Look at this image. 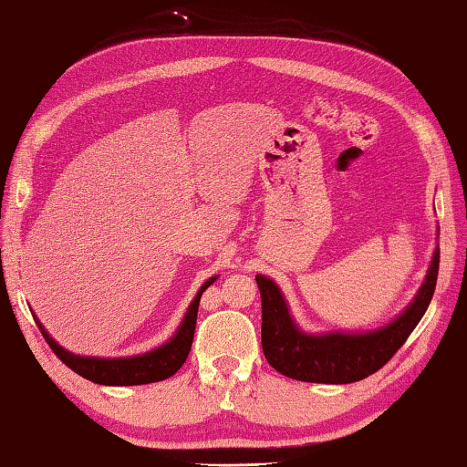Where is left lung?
Here are the masks:
<instances>
[{
    "label": "left lung",
    "mask_w": 467,
    "mask_h": 467,
    "mask_svg": "<svg viewBox=\"0 0 467 467\" xmlns=\"http://www.w3.org/2000/svg\"><path fill=\"white\" fill-rule=\"evenodd\" d=\"M440 237V227H438ZM440 269V244L431 254L426 277L400 316L366 331H306L289 312L285 296L272 277L255 275L262 294V348L269 366L292 379L312 383H354L376 374L403 341L433 297Z\"/></svg>",
    "instance_id": "left-lung-1"
}]
</instances>
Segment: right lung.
Returning <instances> with one entry per match:
<instances>
[{
    "instance_id": "1",
    "label": "right lung",
    "mask_w": 467,
    "mask_h": 467,
    "mask_svg": "<svg viewBox=\"0 0 467 467\" xmlns=\"http://www.w3.org/2000/svg\"><path fill=\"white\" fill-rule=\"evenodd\" d=\"M217 277L220 275L205 279L202 284L198 294H195V297L192 299L190 307L185 309V316L180 321L178 329H175V334L165 341V344L153 348L150 351H143V354H138V356H126V358L78 356L74 351L59 346L57 341L49 336V331L36 317L34 309L29 307V312L34 316L41 336L46 337L49 348L54 349V354L64 361L69 369H74L78 376L86 378L93 383H99V386H141V383H153V381L171 378L175 371L183 366V361L188 359L202 294L215 282Z\"/></svg>"
}]
</instances>
